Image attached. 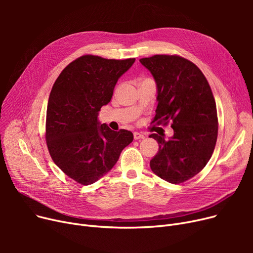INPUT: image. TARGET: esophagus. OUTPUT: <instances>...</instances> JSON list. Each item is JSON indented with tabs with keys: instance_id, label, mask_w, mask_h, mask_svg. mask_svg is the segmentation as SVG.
<instances>
[{
	"instance_id": "34e87169",
	"label": "esophagus",
	"mask_w": 253,
	"mask_h": 253,
	"mask_svg": "<svg viewBox=\"0 0 253 253\" xmlns=\"http://www.w3.org/2000/svg\"><path fill=\"white\" fill-rule=\"evenodd\" d=\"M133 136H134V139H135V140H137V139H143V138L145 137L142 133H139V132H134Z\"/></svg>"
}]
</instances>
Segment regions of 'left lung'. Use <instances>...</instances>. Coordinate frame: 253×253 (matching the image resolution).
Wrapping results in <instances>:
<instances>
[{"mask_svg": "<svg viewBox=\"0 0 253 253\" xmlns=\"http://www.w3.org/2000/svg\"><path fill=\"white\" fill-rule=\"evenodd\" d=\"M157 85L154 122L171 121L173 135H150L159 152L150 166L156 175L180 183L198 174L208 163L217 139L216 104L203 73L177 55H154L139 59Z\"/></svg>", "mask_w": 253, "mask_h": 253, "instance_id": "left-lung-1", "label": "left lung"}]
</instances>
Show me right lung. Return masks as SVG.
I'll list each match as a JSON object with an SVG mask.
<instances>
[{
	"mask_svg": "<svg viewBox=\"0 0 253 253\" xmlns=\"http://www.w3.org/2000/svg\"><path fill=\"white\" fill-rule=\"evenodd\" d=\"M134 61L84 55L66 66L52 87L47 147L54 163L80 184H92L108 173L133 140L131 131H114L100 124L98 114L111 101L119 78Z\"/></svg>",
	"mask_w": 253,
	"mask_h": 253,
	"instance_id": "obj_1",
	"label": "right lung"
}]
</instances>
